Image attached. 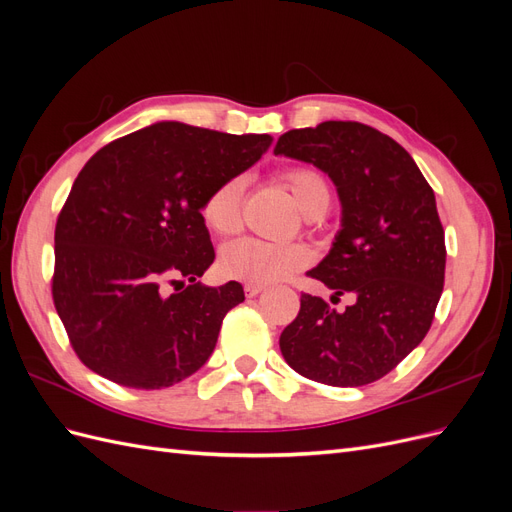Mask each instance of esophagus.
<instances>
[{
  "instance_id": "esophagus-1",
  "label": "esophagus",
  "mask_w": 512,
  "mask_h": 512,
  "mask_svg": "<svg viewBox=\"0 0 512 512\" xmlns=\"http://www.w3.org/2000/svg\"><path fill=\"white\" fill-rule=\"evenodd\" d=\"M265 290V286H256V284H245V297H258V294Z\"/></svg>"
}]
</instances>
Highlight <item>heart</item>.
Returning <instances> with one entry per match:
<instances>
[{"instance_id": "heart-1", "label": "heart", "mask_w": 512, "mask_h": 512, "mask_svg": "<svg viewBox=\"0 0 512 512\" xmlns=\"http://www.w3.org/2000/svg\"><path fill=\"white\" fill-rule=\"evenodd\" d=\"M282 183L294 203L307 215H322L331 203V185L312 166H290L282 173ZM245 179L228 177L209 192L200 207L205 226L215 235H232L241 226ZM309 262L307 247L301 243H271L254 237L237 239L222 247L218 267L224 277L235 282L265 286L286 280Z\"/></svg>"}]
</instances>
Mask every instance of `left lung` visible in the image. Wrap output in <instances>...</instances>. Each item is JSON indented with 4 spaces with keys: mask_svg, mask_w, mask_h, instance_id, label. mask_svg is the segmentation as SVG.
Masks as SVG:
<instances>
[{
    "mask_svg": "<svg viewBox=\"0 0 512 512\" xmlns=\"http://www.w3.org/2000/svg\"><path fill=\"white\" fill-rule=\"evenodd\" d=\"M275 153L312 162L337 185L342 230L307 275L356 301L337 312L301 294L280 335L297 374L331 386L384 378L423 342L444 288V228L431 185L391 136L359 121H324L277 138Z\"/></svg>",
    "mask_w": 512,
    "mask_h": 512,
    "instance_id": "obj_1",
    "label": "left lung"
}]
</instances>
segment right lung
Here are the masks:
<instances>
[{
	"label": "right lung",
	"mask_w": 512,
	"mask_h": 512,
	"mask_svg": "<svg viewBox=\"0 0 512 512\" xmlns=\"http://www.w3.org/2000/svg\"><path fill=\"white\" fill-rule=\"evenodd\" d=\"M271 143L269 134L162 121L89 158L57 215L51 280L83 365L149 391L207 363L224 316L245 292L239 282H196L215 260L200 207Z\"/></svg>",
	"instance_id": "obj_1"
}]
</instances>
